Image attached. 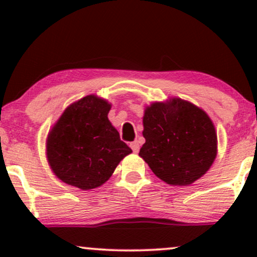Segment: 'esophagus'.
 Masks as SVG:
<instances>
[{
  "mask_svg": "<svg viewBox=\"0 0 257 257\" xmlns=\"http://www.w3.org/2000/svg\"><path fill=\"white\" fill-rule=\"evenodd\" d=\"M131 147H132L133 152L138 153L139 152V149H140V145H139L138 141H133V143H131Z\"/></svg>",
  "mask_w": 257,
  "mask_h": 257,
  "instance_id": "34e87169",
  "label": "esophagus"
}]
</instances>
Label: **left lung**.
Listing matches in <instances>:
<instances>
[{"label":"left lung","instance_id":"1","mask_svg":"<svg viewBox=\"0 0 257 257\" xmlns=\"http://www.w3.org/2000/svg\"><path fill=\"white\" fill-rule=\"evenodd\" d=\"M145 144L139 156L157 178L172 186H188L202 178L217 155L215 125L204 110L180 98L146 106Z\"/></svg>","mask_w":257,"mask_h":257}]
</instances>
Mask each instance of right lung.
I'll use <instances>...</instances> for the list:
<instances>
[{
	"label": "right lung",
	"instance_id": "obj_1",
	"mask_svg": "<svg viewBox=\"0 0 257 257\" xmlns=\"http://www.w3.org/2000/svg\"><path fill=\"white\" fill-rule=\"evenodd\" d=\"M110 110V102L94 94L65 108L46 141L47 161L59 180L83 191L100 187L133 152L108 120Z\"/></svg>",
	"mask_w": 257,
	"mask_h": 257
}]
</instances>
